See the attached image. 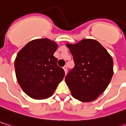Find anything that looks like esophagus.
I'll return each mask as SVG.
<instances>
[{"label": "esophagus", "mask_w": 126, "mask_h": 126, "mask_svg": "<svg viewBox=\"0 0 126 126\" xmlns=\"http://www.w3.org/2000/svg\"><path fill=\"white\" fill-rule=\"evenodd\" d=\"M63 69H64V70H65V74L67 73V67L66 65H65L64 67H63Z\"/></svg>", "instance_id": "esophagus-1"}]
</instances>
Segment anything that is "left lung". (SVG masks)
Instances as JSON below:
<instances>
[{"label":"left lung","instance_id":"8db88e82","mask_svg":"<svg viewBox=\"0 0 126 126\" xmlns=\"http://www.w3.org/2000/svg\"><path fill=\"white\" fill-rule=\"evenodd\" d=\"M75 67L65 77L74 98L93 101L107 89L113 76V60L98 41L84 39L75 45L67 44Z\"/></svg>","mask_w":126,"mask_h":126}]
</instances>
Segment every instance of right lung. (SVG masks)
<instances>
[{"mask_svg": "<svg viewBox=\"0 0 126 126\" xmlns=\"http://www.w3.org/2000/svg\"><path fill=\"white\" fill-rule=\"evenodd\" d=\"M58 45L49 40L29 42L16 56V76L25 93L34 99H46L54 93L65 76L54 56Z\"/></svg>", "mask_w": 126, "mask_h": 126, "instance_id": "right-lung-1", "label": "right lung"}]
</instances>
